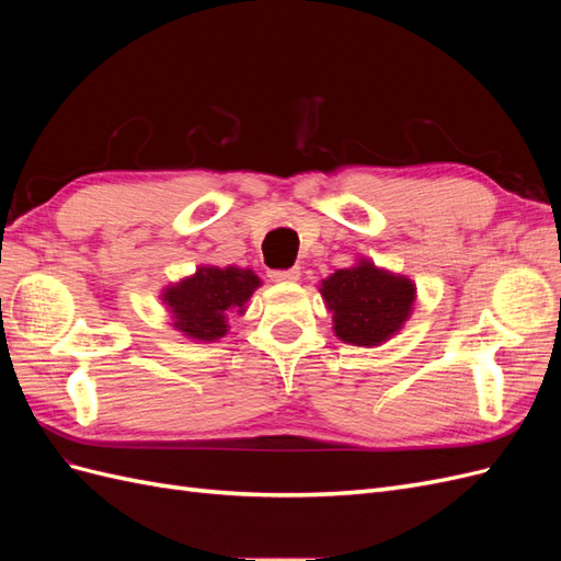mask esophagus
Masks as SVG:
<instances>
[{"mask_svg": "<svg viewBox=\"0 0 561 561\" xmlns=\"http://www.w3.org/2000/svg\"><path fill=\"white\" fill-rule=\"evenodd\" d=\"M268 278L276 283H295V280H299V266L274 268V271H268Z\"/></svg>", "mask_w": 561, "mask_h": 561, "instance_id": "34e87169", "label": "esophagus"}]
</instances>
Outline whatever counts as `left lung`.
<instances>
[{
    "mask_svg": "<svg viewBox=\"0 0 561 561\" xmlns=\"http://www.w3.org/2000/svg\"><path fill=\"white\" fill-rule=\"evenodd\" d=\"M320 295L332 311V330L344 344L381 346L412 316L416 285L393 271L360 257L336 268L320 283Z\"/></svg>",
    "mask_w": 561,
    "mask_h": 561,
    "instance_id": "8db88e82",
    "label": "left lung"
}]
</instances>
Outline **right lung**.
<instances>
[{"label": "right lung", "instance_id": "1", "mask_svg": "<svg viewBox=\"0 0 561 561\" xmlns=\"http://www.w3.org/2000/svg\"><path fill=\"white\" fill-rule=\"evenodd\" d=\"M260 285L262 278L252 268L203 264L192 276L165 285L161 301L178 332L210 344L229 332V313H245V304Z\"/></svg>", "mask_w": 561, "mask_h": 561}]
</instances>
